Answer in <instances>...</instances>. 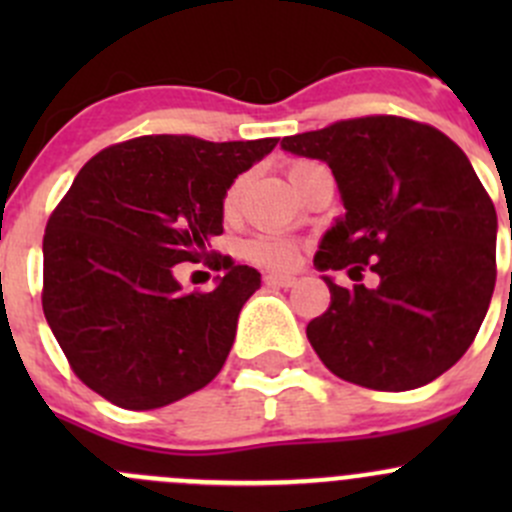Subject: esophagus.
Instances as JSON below:
<instances>
[{
	"instance_id": "34e87169",
	"label": "esophagus",
	"mask_w": 512,
	"mask_h": 512,
	"mask_svg": "<svg viewBox=\"0 0 512 512\" xmlns=\"http://www.w3.org/2000/svg\"><path fill=\"white\" fill-rule=\"evenodd\" d=\"M265 282H267V285H270V287H285V289L297 285V280H294L292 275H277V272H272V275H267Z\"/></svg>"
}]
</instances>
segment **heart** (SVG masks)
Listing matches in <instances>:
<instances>
[{
	"label": "heart",
	"mask_w": 512,
	"mask_h": 512,
	"mask_svg": "<svg viewBox=\"0 0 512 512\" xmlns=\"http://www.w3.org/2000/svg\"><path fill=\"white\" fill-rule=\"evenodd\" d=\"M307 165H312V163H307V160H294V163L289 165L287 173L294 175L297 170L307 168ZM240 193H242V180H235V183L227 188V193L223 198L225 215L235 213L237 203H240ZM245 255L262 267H272V270H289V267L297 265L299 247L294 245V242L282 240V237L262 235V237H255V240L247 242Z\"/></svg>",
	"instance_id": "heart-1"
}]
</instances>
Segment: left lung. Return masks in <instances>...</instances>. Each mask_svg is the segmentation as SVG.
<instances>
[{"label":"left lung","instance_id":"1","mask_svg":"<svg viewBox=\"0 0 512 512\" xmlns=\"http://www.w3.org/2000/svg\"><path fill=\"white\" fill-rule=\"evenodd\" d=\"M332 168L347 208L314 267L376 275L334 285L307 339L332 374L376 391H409L451 369L476 339L495 287L498 215L466 153L438 128L361 116L282 138Z\"/></svg>","mask_w":512,"mask_h":512}]
</instances>
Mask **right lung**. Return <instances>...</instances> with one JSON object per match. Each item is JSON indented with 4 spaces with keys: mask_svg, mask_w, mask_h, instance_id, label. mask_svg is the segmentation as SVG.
<instances>
[{
    "mask_svg": "<svg viewBox=\"0 0 512 512\" xmlns=\"http://www.w3.org/2000/svg\"><path fill=\"white\" fill-rule=\"evenodd\" d=\"M277 138L213 143L141 136L96 153L44 232V317L74 374L131 411L168 406L218 376L255 267L215 255L223 198ZM223 269L213 293H183L180 261Z\"/></svg>",
    "mask_w": 512,
    "mask_h": 512,
    "instance_id": "1",
    "label": "right lung"
}]
</instances>
